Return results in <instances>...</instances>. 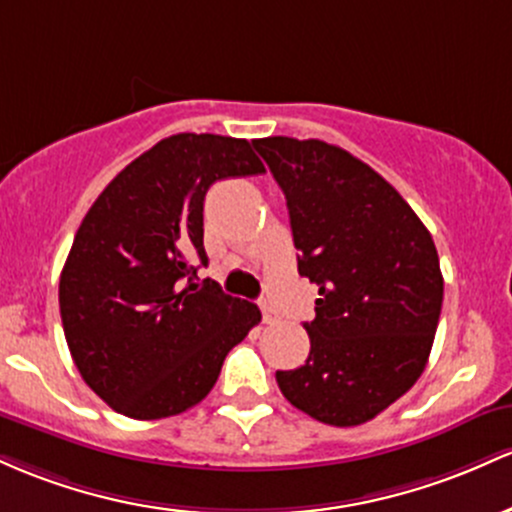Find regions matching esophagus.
<instances>
[{
	"instance_id": "obj_1",
	"label": "esophagus",
	"mask_w": 512,
	"mask_h": 512,
	"mask_svg": "<svg viewBox=\"0 0 512 512\" xmlns=\"http://www.w3.org/2000/svg\"><path fill=\"white\" fill-rule=\"evenodd\" d=\"M261 314H263V324H275V321H278V314H275L271 304H261Z\"/></svg>"
}]
</instances>
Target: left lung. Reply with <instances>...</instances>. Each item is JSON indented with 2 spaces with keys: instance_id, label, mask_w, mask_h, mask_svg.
<instances>
[{
  "instance_id": "8db88e82",
  "label": "left lung",
  "mask_w": 512,
  "mask_h": 512,
  "mask_svg": "<svg viewBox=\"0 0 512 512\" xmlns=\"http://www.w3.org/2000/svg\"><path fill=\"white\" fill-rule=\"evenodd\" d=\"M283 188L297 271L319 285L309 358L278 370L295 409L338 428L392 406L426 370L442 307L433 237L399 191L321 140H254Z\"/></svg>"
}]
</instances>
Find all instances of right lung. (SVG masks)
Returning a JSON list of instances; mask_svg holds the SVG:
<instances>
[{"mask_svg": "<svg viewBox=\"0 0 512 512\" xmlns=\"http://www.w3.org/2000/svg\"><path fill=\"white\" fill-rule=\"evenodd\" d=\"M246 140L179 132L130 162L91 205L60 275V317L82 380L137 421L203 401L256 304L198 275L203 203L215 181L263 174Z\"/></svg>", "mask_w": 512, "mask_h": 512, "instance_id": "right-lung-1", "label": "right lung"}]
</instances>
